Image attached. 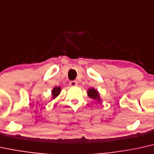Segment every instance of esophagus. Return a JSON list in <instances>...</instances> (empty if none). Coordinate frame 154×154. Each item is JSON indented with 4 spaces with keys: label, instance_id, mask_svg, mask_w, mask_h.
I'll return each mask as SVG.
<instances>
[{
    "label": "esophagus",
    "instance_id": "esophagus-1",
    "mask_svg": "<svg viewBox=\"0 0 154 154\" xmlns=\"http://www.w3.org/2000/svg\"><path fill=\"white\" fill-rule=\"evenodd\" d=\"M69 85H71L72 87H75V86H77V85H78V82H77V81L74 80V81H71V82H69Z\"/></svg>",
    "mask_w": 154,
    "mask_h": 154
}]
</instances>
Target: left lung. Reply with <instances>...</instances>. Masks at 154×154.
Segmentation results:
<instances>
[{"label":"left lung","instance_id":"left-lung-1","mask_svg":"<svg viewBox=\"0 0 154 154\" xmlns=\"http://www.w3.org/2000/svg\"><path fill=\"white\" fill-rule=\"evenodd\" d=\"M88 96L90 98H92V99H95V100H97L98 101L100 100L99 99V95H98V92L97 90H95L94 88L90 89L88 92Z\"/></svg>","mask_w":154,"mask_h":154}]
</instances>
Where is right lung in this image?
I'll use <instances>...</instances> for the list:
<instances>
[{"label":"right lung","instance_id":"add662e5","mask_svg":"<svg viewBox=\"0 0 154 154\" xmlns=\"http://www.w3.org/2000/svg\"><path fill=\"white\" fill-rule=\"evenodd\" d=\"M61 92V88H59V87H56V88H54L52 90V95H53V97L55 98L56 97H57L59 95V93H60Z\"/></svg>","mask_w":154,"mask_h":154}]
</instances>
